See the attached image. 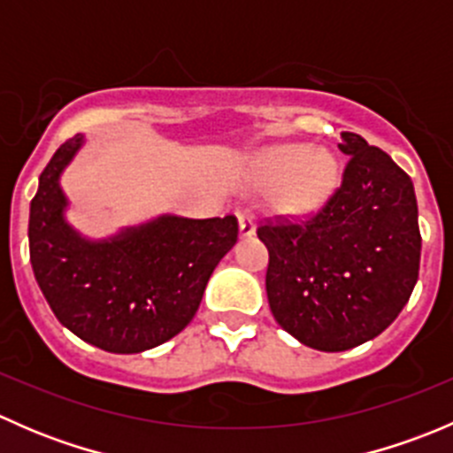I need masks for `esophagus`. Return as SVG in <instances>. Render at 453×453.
I'll return each instance as SVG.
<instances>
[{
	"instance_id": "1",
	"label": "esophagus",
	"mask_w": 453,
	"mask_h": 453,
	"mask_svg": "<svg viewBox=\"0 0 453 453\" xmlns=\"http://www.w3.org/2000/svg\"><path fill=\"white\" fill-rule=\"evenodd\" d=\"M239 227H241V236H252L256 232V214L250 212V210H241Z\"/></svg>"
}]
</instances>
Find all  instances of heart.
Listing matches in <instances>:
<instances>
[{"label":"heart","mask_w":453,"mask_h":453,"mask_svg":"<svg viewBox=\"0 0 453 453\" xmlns=\"http://www.w3.org/2000/svg\"><path fill=\"white\" fill-rule=\"evenodd\" d=\"M265 173L285 181L280 203L287 210H313L331 197L337 186V162L322 149L307 144L276 146L265 155Z\"/></svg>","instance_id":"1"}]
</instances>
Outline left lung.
Here are the masks:
<instances>
[{
	"instance_id": "left-lung-1",
	"label": "left lung",
	"mask_w": 453,
	"mask_h": 453,
	"mask_svg": "<svg viewBox=\"0 0 453 453\" xmlns=\"http://www.w3.org/2000/svg\"><path fill=\"white\" fill-rule=\"evenodd\" d=\"M342 184L304 217L265 219V289L287 333L340 353L386 331L412 296L421 263L414 186L386 150L344 131Z\"/></svg>"
}]
</instances>
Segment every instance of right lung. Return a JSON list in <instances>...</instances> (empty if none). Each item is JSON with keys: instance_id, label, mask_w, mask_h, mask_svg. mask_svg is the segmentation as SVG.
<instances>
[{"instance_id": "right-lung-1", "label": "right lung", "mask_w": 453, "mask_h": 453, "mask_svg": "<svg viewBox=\"0 0 453 453\" xmlns=\"http://www.w3.org/2000/svg\"><path fill=\"white\" fill-rule=\"evenodd\" d=\"M83 144L65 140L30 201V263L50 309L74 335L109 353H142L188 326L214 267L239 239L234 214L162 217L103 243L63 219L58 175Z\"/></svg>"}]
</instances>
